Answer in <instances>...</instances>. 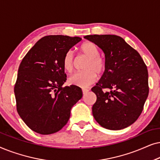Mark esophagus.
<instances>
[{
    "mask_svg": "<svg viewBox=\"0 0 160 160\" xmlns=\"http://www.w3.org/2000/svg\"><path fill=\"white\" fill-rule=\"evenodd\" d=\"M89 92V89H82V92H83V94H84V95L87 94V92Z\"/></svg>",
    "mask_w": 160,
    "mask_h": 160,
    "instance_id": "1",
    "label": "esophagus"
}]
</instances>
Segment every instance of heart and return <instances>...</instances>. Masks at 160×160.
<instances>
[{"label":"heart","instance_id":"obj_1","mask_svg":"<svg viewBox=\"0 0 160 160\" xmlns=\"http://www.w3.org/2000/svg\"><path fill=\"white\" fill-rule=\"evenodd\" d=\"M81 51L88 58L84 66L85 71L73 73L68 78L70 84L85 88L93 84L97 80L98 76L101 75L106 71V60L99 56L100 52L97 46L92 42H85L81 46ZM75 58L72 51L68 52L63 58V68L68 73L73 70L75 65Z\"/></svg>","mask_w":160,"mask_h":160}]
</instances>
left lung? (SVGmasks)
<instances>
[{"instance_id":"left-lung-1","label":"left lung","mask_w":160,"mask_h":160,"mask_svg":"<svg viewBox=\"0 0 160 160\" xmlns=\"http://www.w3.org/2000/svg\"><path fill=\"white\" fill-rule=\"evenodd\" d=\"M84 38L102 49L106 71L92 91L95 119L111 130L126 128L138 119L148 95V70L138 52L122 37L89 35Z\"/></svg>"}]
</instances>
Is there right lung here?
Here are the masks:
<instances>
[{
    "label": "right lung",
    "mask_w": 160,
    "mask_h": 160,
    "mask_svg": "<svg viewBox=\"0 0 160 160\" xmlns=\"http://www.w3.org/2000/svg\"><path fill=\"white\" fill-rule=\"evenodd\" d=\"M81 40L61 35L44 36L22 60L14 86L17 110L34 132H58L68 121L72 107L82 98L80 87H62L67 78L63 58Z\"/></svg>",
    "instance_id": "add662e5"
}]
</instances>
